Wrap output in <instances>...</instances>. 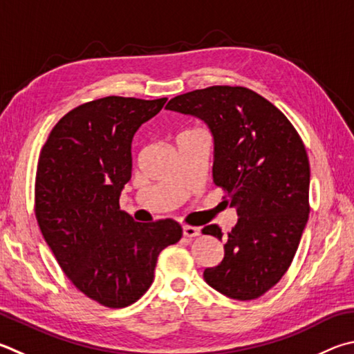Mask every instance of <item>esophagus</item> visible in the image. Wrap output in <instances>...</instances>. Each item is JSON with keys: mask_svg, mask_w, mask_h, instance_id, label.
Returning a JSON list of instances; mask_svg holds the SVG:
<instances>
[{"mask_svg": "<svg viewBox=\"0 0 354 354\" xmlns=\"http://www.w3.org/2000/svg\"><path fill=\"white\" fill-rule=\"evenodd\" d=\"M183 234H184V236H187V239H195V236L199 235V229L194 227V226H184Z\"/></svg>", "mask_w": 354, "mask_h": 354, "instance_id": "obj_1", "label": "esophagus"}]
</instances>
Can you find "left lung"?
<instances>
[{
  "label": "left lung",
  "mask_w": 354,
  "mask_h": 354,
  "mask_svg": "<svg viewBox=\"0 0 354 354\" xmlns=\"http://www.w3.org/2000/svg\"><path fill=\"white\" fill-rule=\"evenodd\" d=\"M165 110L204 120L214 138V183L239 220L223 236L224 259L203 274L207 285L235 300H254L283 277L304 234L310 205V162L285 114L243 86H210L173 97Z\"/></svg>",
  "instance_id": "1"
}]
</instances>
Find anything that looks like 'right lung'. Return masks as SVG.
<instances>
[{
  "label": "right lung",
  "instance_id": "right-lung-1",
  "mask_svg": "<svg viewBox=\"0 0 354 354\" xmlns=\"http://www.w3.org/2000/svg\"><path fill=\"white\" fill-rule=\"evenodd\" d=\"M165 102L110 95L77 106L38 159L35 215L44 240L75 288L108 308L142 297L160 250L183 236L176 221L136 223L119 209L134 134Z\"/></svg>",
  "mask_w": 354,
  "mask_h": 354
}]
</instances>
